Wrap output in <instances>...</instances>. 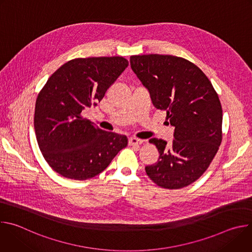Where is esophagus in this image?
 Segmentation results:
<instances>
[{
	"label": "esophagus",
	"mask_w": 252,
	"mask_h": 252,
	"mask_svg": "<svg viewBox=\"0 0 252 252\" xmlns=\"http://www.w3.org/2000/svg\"><path fill=\"white\" fill-rule=\"evenodd\" d=\"M142 142H143V140H141L139 138H136V137H130L128 139L129 146H138V145H141Z\"/></svg>",
	"instance_id": "34e87169"
}]
</instances>
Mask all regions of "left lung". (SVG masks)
<instances>
[{"mask_svg":"<svg viewBox=\"0 0 252 252\" xmlns=\"http://www.w3.org/2000/svg\"><path fill=\"white\" fill-rule=\"evenodd\" d=\"M130 66L158 110L174 126L170 145L151 138L158 162L146 172L160 188L178 189L198 179L217 155L222 139V109L218 93L191 62L170 55L130 57Z\"/></svg>","mask_w":252,"mask_h":252,"instance_id":"obj_1","label":"left lung"}]
</instances>
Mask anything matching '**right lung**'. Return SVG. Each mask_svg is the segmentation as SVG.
I'll list each match as a JSON object with an SVG mask.
<instances>
[{
	"instance_id": "1",
	"label": "right lung",
	"mask_w": 252,
	"mask_h": 252,
	"mask_svg": "<svg viewBox=\"0 0 252 252\" xmlns=\"http://www.w3.org/2000/svg\"><path fill=\"white\" fill-rule=\"evenodd\" d=\"M128 65L123 57L78 58L60 66L35 100L33 126L42 155L63 177L86 181L104 170L127 137L94 126L82 112L96 105Z\"/></svg>"
}]
</instances>
